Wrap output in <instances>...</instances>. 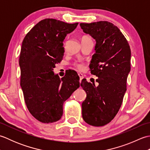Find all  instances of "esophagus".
Returning a JSON list of instances; mask_svg holds the SVG:
<instances>
[{
  "label": "esophagus",
  "mask_w": 150,
  "mask_h": 150,
  "mask_svg": "<svg viewBox=\"0 0 150 150\" xmlns=\"http://www.w3.org/2000/svg\"><path fill=\"white\" fill-rule=\"evenodd\" d=\"M79 78H80V82H81V81H82V79L84 78L83 75H82V73H79Z\"/></svg>",
  "instance_id": "34e87169"
}]
</instances>
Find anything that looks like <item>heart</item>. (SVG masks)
Returning a JSON list of instances; mask_svg holds the SVG:
<instances>
[{
  "mask_svg": "<svg viewBox=\"0 0 150 150\" xmlns=\"http://www.w3.org/2000/svg\"><path fill=\"white\" fill-rule=\"evenodd\" d=\"M90 39V37H88V36H84L82 37V39L81 40H83V39ZM77 67L79 68V69H82V68H83V66H82V64H79L77 65Z\"/></svg>",
  "mask_w": 150,
  "mask_h": 150,
  "instance_id": "obj_1",
  "label": "heart"
}]
</instances>
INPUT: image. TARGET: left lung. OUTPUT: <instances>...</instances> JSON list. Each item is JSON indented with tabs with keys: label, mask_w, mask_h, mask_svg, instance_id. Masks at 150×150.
<instances>
[{
	"label": "left lung",
	"mask_w": 150,
	"mask_h": 150,
	"mask_svg": "<svg viewBox=\"0 0 150 150\" xmlns=\"http://www.w3.org/2000/svg\"><path fill=\"white\" fill-rule=\"evenodd\" d=\"M80 26L96 41L90 68L98 83L95 86L82 79L81 85L86 93L82 103V118L90 125L103 126L113 119L122 104L131 69V50L123 34L111 22L81 23Z\"/></svg>",
	"instance_id": "obj_1"
}]
</instances>
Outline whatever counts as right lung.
I'll return each mask as SVG.
<instances>
[{
  "label": "right lung",
  "instance_id": "add662e5",
  "mask_svg": "<svg viewBox=\"0 0 150 150\" xmlns=\"http://www.w3.org/2000/svg\"><path fill=\"white\" fill-rule=\"evenodd\" d=\"M78 24L44 19L28 33L22 43L21 86L28 110L41 122L60 120L64 101L80 86L75 71L61 79L53 71L63 58L65 37Z\"/></svg>",
  "mask_w": 150,
  "mask_h": 150
}]
</instances>
